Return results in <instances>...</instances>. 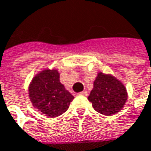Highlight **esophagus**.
Returning a JSON list of instances; mask_svg holds the SVG:
<instances>
[{
  "label": "esophagus",
  "mask_w": 151,
  "mask_h": 151,
  "mask_svg": "<svg viewBox=\"0 0 151 151\" xmlns=\"http://www.w3.org/2000/svg\"><path fill=\"white\" fill-rule=\"evenodd\" d=\"M78 95H80V96H87V91H81V92H79V93H78Z\"/></svg>",
  "instance_id": "34e87169"
}]
</instances>
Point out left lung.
I'll return each mask as SVG.
<instances>
[{
    "label": "left lung",
    "instance_id": "1",
    "mask_svg": "<svg viewBox=\"0 0 151 151\" xmlns=\"http://www.w3.org/2000/svg\"><path fill=\"white\" fill-rule=\"evenodd\" d=\"M88 100L96 112L104 115H114L124 107L127 92L125 85L115 77L98 73Z\"/></svg>",
    "mask_w": 151,
    "mask_h": 151
}]
</instances>
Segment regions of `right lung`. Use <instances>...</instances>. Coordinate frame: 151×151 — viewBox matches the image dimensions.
I'll return each instance as SVG.
<instances>
[{
    "label": "right lung",
    "instance_id": "1",
    "mask_svg": "<svg viewBox=\"0 0 151 151\" xmlns=\"http://www.w3.org/2000/svg\"><path fill=\"white\" fill-rule=\"evenodd\" d=\"M29 97L35 109L51 118L64 114L74 98L60 82L56 69H45L33 78L29 85Z\"/></svg>",
    "mask_w": 151,
    "mask_h": 151
}]
</instances>
